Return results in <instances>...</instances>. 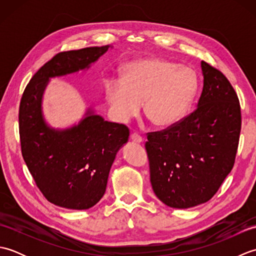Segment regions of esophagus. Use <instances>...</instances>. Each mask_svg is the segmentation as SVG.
<instances>
[{"label": "esophagus", "mask_w": 256, "mask_h": 256, "mask_svg": "<svg viewBox=\"0 0 256 256\" xmlns=\"http://www.w3.org/2000/svg\"><path fill=\"white\" fill-rule=\"evenodd\" d=\"M131 140H133L134 143H142L143 142V138L140 135H138V133H132L131 134Z\"/></svg>", "instance_id": "34e87169"}]
</instances>
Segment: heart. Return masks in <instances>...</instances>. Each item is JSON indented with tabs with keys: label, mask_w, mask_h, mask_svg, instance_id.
I'll return each instance as SVG.
<instances>
[{
	"label": "heart",
	"mask_w": 256,
	"mask_h": 256,
	"mask_svg": "<svg viewBox=\"0 0 256 256\" xmlns=\"http://www.w3.org/2000/svg\"><path fill=\"white\" fill-rule=\"evenodd\" d=\"M121 79H106L104 94L113 118L128 123L138 116L140 106L148 121L165 128L187 112L198 90L197 74L160 57L138 59L122 68Z\"/></svg>",
	"instance_id": "obj_1"
}]
</instances>
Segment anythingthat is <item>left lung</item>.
I'll return each mask as SVG.
<instances>
[{
    "label": "left lung",
    "instance_id": "left-lung-1",
    "mask_svg": "<svg viewBox=\"0 0 256 256\" xmlns=\"http://www.w3.org/2000/svg\"><path fill=\"white\" fill-rule=\"evenodd\" d=\"M204 88L196 110L148 133L150 184L162 202L187 209L210 200L234 165L241 132L236 92L220 70L201 62Z\"/></svg>",
    "mask_w": 256,
    "mask_h": 256
}]
</instances>
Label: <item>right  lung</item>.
Instances as JSON below:
<instances>
[{
    "label": "right lung",
    "instance_id": "obj_1",
    "mask_svg": "<svg viewBox=\"0 0 256 256\" xmlns=\"http://www.w3.org/2000/svg\"><path fill=\"white\" fill-rule=\"evenodd\" d=\"M110 46L62 52L47 62L26 86L18 112L22 155L50 202L86 210L106 192L118 150L128 142L126 125L104 121L89 108L78 125L66 130L48 126L42 112L50 78L88 69Z\"/></svg>",
    "mask_w": 256,
    "mask_h": 256
}]
</instances>
